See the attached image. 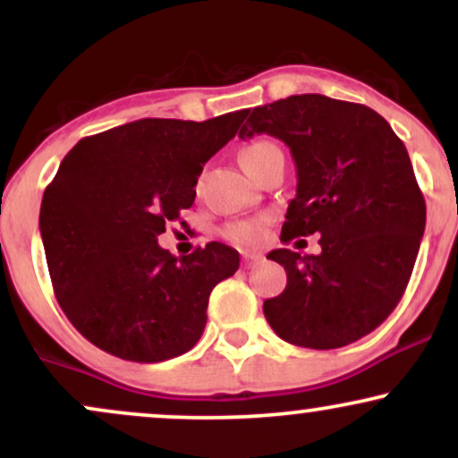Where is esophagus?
<instances>
[{
  "mask_svg": "<svg viewBox=\"0 0 458 458\" xmlns=\"http://www.w3.org/2000/svg\"><path fill=\"white\" fill-rule=\"evenodd\" d=\"M262 256L260 254H243V267L245 269H254L256 265H260Z\"/></svg>",
  "mask_w": 458,
  "mask_h": 458,
  "instance_id": "1",
  "label": "esophagus"
}]
</instances>
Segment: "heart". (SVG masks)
Here are the masks:
<instances>
[{
	"instance_id": "b5f03b06",
	"label": "heart",
	"mask_w": 458,
	"mask_h": 458,
	"mask_svg": "<svg viewBox=\"0 0 458 458\" xmlns=\"http://www.w3.org/2000/svg\"><path fill=\"white\" fill-rule=\"evenodd\" d=\"M267 146H273V144H271V141H256V144L247 146V148L241 152V157L254 155V152L267 148ZM224 234L228 236L230 241H234V243H243V245L256 243V241H259L260 234H262V222H236V224H230V225H225Z\"/></svg>"
}]
</instances>
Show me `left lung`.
<instances>
[{"mask_svg": "<svg viewBox=\"0 0 458 458\" xmlns=\"http://www.w3.org/2000/svg\"><path fill=\"white\" fill-rule=\"evenodd\" d=\"M239 138L273 135L291 148L297 196L282 241L320 234L318 256L273 250L286 269L265 317L286 343L340 349L364 338L401 301L427 225L407 148L387 120L360 103L297 94L247 112Z\"/></svg>", "mask_w": 458, "mask_h": 458, "instance_id": "1", "label": "left lung"}]
</instances>
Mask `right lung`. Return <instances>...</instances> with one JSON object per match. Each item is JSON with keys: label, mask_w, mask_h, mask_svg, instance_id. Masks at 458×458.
<instances>
[{"label": "right lung", "mask_w": 458, "mask_h": 458, "mask_svg": "<svg viewBox=\"0 0 458 458\" xmlns=\"http://www.w3.org/2000/svg\"><path fill=\"white\" fill-rule=\"evenodd\" d=\"M245 114L141 118L79 140L60 163L40 234L57 303L94 346L141 364L196 346L211 291L239 269V251L213 241L178 260L157 236L181 222L204 163Z\"/></svg>", "instance_id": "obj_1"}]
</instances>
